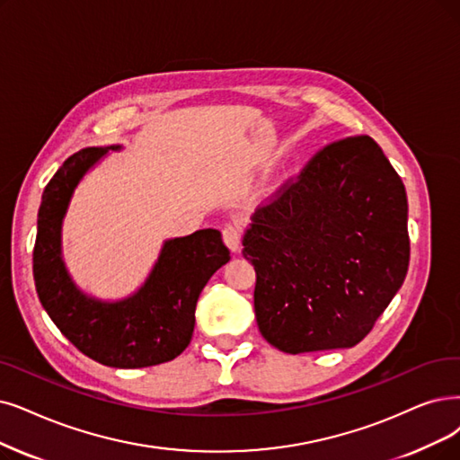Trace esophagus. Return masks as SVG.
I'll return each mask as SVG.
<instances>
[{
  "instance_id": "esophagus-1",
  "label": "esophagus",
  "mask_w": 460,
  "mask_h": 460,
  "mask_svg": "<svg viewBox=\"0 0 460 460\" xmlns=\"http://www.w3.org/2000/svg\"><path fill=\"white\" fill-rule=\"evenodd\" d=\"M223 240H225L226 247H228L232 252H240V249H242V232H240V228L228 225V226L223 230Z\"/></svg>"
}]
</instances>
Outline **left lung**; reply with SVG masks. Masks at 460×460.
I'll return each instance as SVG.
<instances>
[{"label": "left lung", "mask_w": 460, "mask_h": 460, "mask_svg": "<svg viewBox=\"0 0 460 460\" xmlns=\"http://www.w3.org/2000/svg\"><path fill=\"white\" fill-rule=\"evenodd\" d=\"M254 266V315L283 353L357 345L410 266L408 198L368 136L317 153L298 181L256 209L243 234Z\"/></svg>", "instance_id": "left-lung-1"}]
</instances>
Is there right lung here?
<instances>
[{"instance_id":"right-lung-1","label":"right lung","mask_w":460,"mask_h":460,"mask_svg":"<svg viewBox=\"0 0 460 460\" xmlns=\"http://www.w3.org/2000/svg\"><path fill=\"white\" fill-rule=\"evenodd\" d=\"M120 145L88 146L69 156L45 187L33 247V281L41 305L81 353L111 368H145L173 360L194 332L199 292L230 261L218 230L172 237L143 285L120 300L81 290L67 271L62 226L83 177Z\"/></svg>"}]
</instances>
